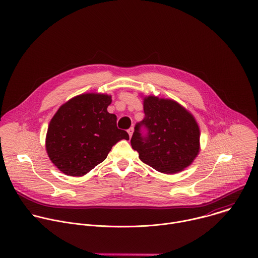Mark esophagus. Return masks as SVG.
Wrapping results in <instances>:
<instances>
[{
  "mask_svg": "<svg viewBox=\"0 0 258 258\" xmlns=\"http://www.w3.org/2000/svg\"><path fill=\"white\" fill-rule=\"evenodd\" d=\"M127 133H128V135H130V138H132V136H133V133H134V128H133V127L128 128V130H127Z\"/></svg>",
  "mask_w": 258,
  "mask_h": 258,
  "instance_id": "1",
  "label": "esophagus"
}]
</instances>
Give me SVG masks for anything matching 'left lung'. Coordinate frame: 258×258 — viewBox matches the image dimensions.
Here are the masks:
<instances>
[{
  "label": "left lung",
  "instance_id": "obj_1",
  "mask_svg": "<svg viewBox=\"0 0 258 258\" xmlns=\"http://www.w3.org/2000/svg\"><path fill=\"white\" fill-rule=\"evenodd\" d=\"M144 113L131 139L140 159L167 174L188 167L200 149V130L194 116L177 102L155 96L144 98Z\"/></svg>",
  "mask_w": 258,
  "mask_h": 258
}]
</instances>
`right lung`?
<instances>
[{"instance_id": "1", "label": "right lung", "mask_w": 258, "mask_h": 258, "mask_svg": "<svg viewBox=\"0 0 258 258\" xmlns=\"http://www.w3.org/2000/svg\"><path fill=\"white\" fill-rule=\"evenodd\" d=\"M111 96L88 93L63 104L50 121L46 150L55 166L70 176H82L103 162L112 147L128 134L107 111Z\"/></svg>"}]
</instances>
